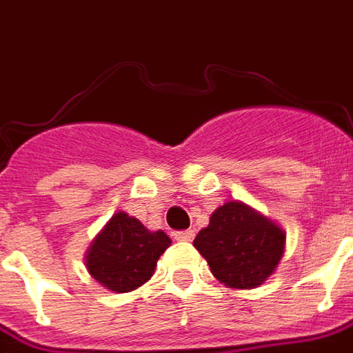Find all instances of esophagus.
I'll use <instances>...</instances> for the list:
<instances>
[{
    "mask_svg": "<svg viewBox=\"0 0 353 353\" xmlns=\"http://www.w3.org/2000/svg\"><path fill=\"white\" fill-rule=\"evenodd\" d=\"M174 238L177 242H191L194 238V230H177V232H174Z\"/></svg>",
    "mask_w": 353,
    "mask_h": 353,
    "instance_id": "esophagus-1",
    "label": "esophagus"
}]
</instances>
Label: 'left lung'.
<instances>
[{"label":"left lung","mask_w":353,"mask_h":353,"mask_svg":"<svg viewBox=\"0 0 353 353\" xmlns=\"http://www.w3.org/2000/svg\"><path fill=\"white\" fill-rule=\"evenodd\" d=\"M192 245L221 283L253 289L276 270L285 250V232L253 208L234 200L215 210Z\"/></svg>","instance_id":"left-lung-1"}]
</instances>
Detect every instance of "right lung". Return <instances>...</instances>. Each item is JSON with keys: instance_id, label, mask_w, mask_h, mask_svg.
<instances>
[{"instance_id": "right-lung-1", "label": "right lung", "mask_w": 353, "mask_h": 353, "mask_svg": "<svg viewBox=\"0 0 353 353\" xmlns=\"http://www.w3.org/2000/svg\"><path fill=\"white\" fill-rule=\"evenodd\" d=\"M170 244L166 232H151L136 217L119 212L94 238L85 263L103 288L128 293L151 280L157 261Z\"/></svg>"}]
</instances>
